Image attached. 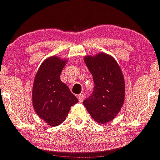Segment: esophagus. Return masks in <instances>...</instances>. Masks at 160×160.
I'll return each mask as SVG.
<instances>
[{
  "instance_id": "obj_1",
  "label": "esophagus",
  "mask_w": 160,
  "mask_h": 160,
  "mask_svg": "<svg viewBox=\"0 0 160 160\" xmlns=\"http://www.w3.org/2000/svg\"><path fill=\"white\" fill-rule=\"evenodd\" d=\"M78 97L79 102H82V101H83L84 98H85V95H84V94H80Z\"/></svg>"
}]
</instances>
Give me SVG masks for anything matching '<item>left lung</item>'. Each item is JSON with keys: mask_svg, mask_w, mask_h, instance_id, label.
Here are the masks:
<instances>
[{"mask_svg": "<svg viewBox=\"0 0 160 160\" xmlns=\"http://www.w3.org/2000/svg\"><path fill=\"white\" fill-rule=\"evenodd\" d=\"M84 62L92 75L95 86L83 104L95 122L105 124L118 114L123 104V75L117 61L106 53L86 56Z\"/></svg>", "mask_w": 160, "mask_h": 160, "instance_id": "left-lung-1", "label": "left lung"}]
</instances>
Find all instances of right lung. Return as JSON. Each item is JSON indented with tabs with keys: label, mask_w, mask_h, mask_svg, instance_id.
I'll use <instances>...</instances> for the list:
<instances>
[{
	"label": "right lung",
	"mask_w": 160,
	"mask_h": 160,
	"mask_svg": "<svg viewBox=\"0 0 160 160\" xmlns=\"http://www.w3.org/2000/svg\"><path fill=\"white\" fill-rule=\"evenodd\" d=\"M67 60L52 56L40 65L32 89V103L34 111L49 126L62 123L71 106L78 102L69 88L60 80Z\"/></svg>",
	"instance_id": "obj_1"
}]
</instances>
